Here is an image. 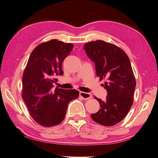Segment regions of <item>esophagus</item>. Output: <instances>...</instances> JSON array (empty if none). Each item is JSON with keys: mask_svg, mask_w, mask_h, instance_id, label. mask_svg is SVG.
Wrapping results in <instances>:
<instances>
[{"mask_svg": "<svg viewBox=\"0 0 158 158\" xmlns=\"http://www.w3.org/2000/svg\"><path fill=\"white\" fill-rule=\"evenodd\" d=\"M80 96L82 97L84 100L90 99V98H91V97H92L91 94L86 93V92H83V91H80Z\"/></svg>", "mask_w": 158, "mask_h": 158, "instance_id": "obj_1", "label": "esophagus"}]
</instances>
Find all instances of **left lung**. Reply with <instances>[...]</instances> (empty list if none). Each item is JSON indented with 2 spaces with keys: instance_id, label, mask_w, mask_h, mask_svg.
I'll use <instances>...</instances> for the list:
<instances>
[{
  "instance_id": "left-lung-1",
  "label": "left lung",
  "mask_w": 158,
  "mask_h": 158,
  "mask_svg": "<svg viewBox=\"0 0 158 158\" xmlns=\"http://www.w3.org/2000/svg\"><path fill=\"white\" fill-rule=\"evenodd\" d=\"M84 49L94 62L97 76L106 79V99L96 98L100 109L91 117L102 125L114 126L125 118L133 105L136 82L129 58L123 49L103 40L86 43Z\"/></svg>"
}]
</instances>
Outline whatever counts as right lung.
<instances>
[{"label":"right lung","mask_w":158,"mask_h":158,"mask_svg":"<svg viewBox=\"0 0 158 158\" xmlns=\"http://www.w3.org/2000/svg\"><path fill=\"white\" fill-rule=\"evenodd\" d=\"M73 45L58 40L39 44L33 50L23 76L22 96L32 118L44 127L60 124L68 104L79 96L76 89H53L56 76L62 75V64Z\"/></svg>","instance_id":"right-lung-1"}]
</instances>
